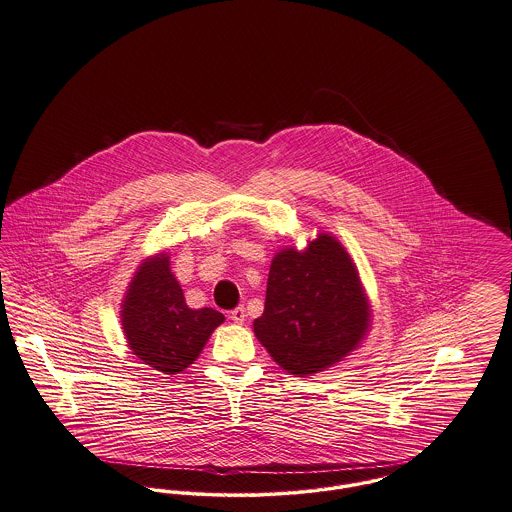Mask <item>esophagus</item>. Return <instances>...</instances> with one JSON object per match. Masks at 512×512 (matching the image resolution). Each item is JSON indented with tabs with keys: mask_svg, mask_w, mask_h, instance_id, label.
Wrapping results in <instances>:
<instances>
[{
	"mask_svg": "<svg viewBox=\"0 0 512 512\" xmlns=\"http://www.w3.org/2000/svg\"><path fill=\"white\" fill-rule=\"evenodd\" d=\"M231 319H233L236 325H242V323L246 321V309H244L242 305H238L236 309H233V311H231Z\"/></svg>",
	"mask_w": 512,
	"mask_h": 512,
	"instance_id": "obj_1",
	"label": "esophagus"
}]
</instances>
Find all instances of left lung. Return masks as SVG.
<instances>
[{"instance_id": "obj_1", "label": "left lung", "mask_w": 512, "mask_h": 512, "mask_svg": "<svg viewBox=\"0 0 512 512\" xmlns=\"http://www.w3.org/2000/svg\"><path fill=\"white\" fill-rule=\"evenodd\" d=\"M372 326V305L340 240L319 233L303 250L272 260L266 305L254 334L281 370L315 375L354 352Z\"/></svg>"}]
</instances>
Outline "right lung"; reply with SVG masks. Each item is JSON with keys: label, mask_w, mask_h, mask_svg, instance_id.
<instances>
[{"label": "right lung", "mask_w": 512, "mask_h": 512, "mask_svg": "<svg viewBox=\"0 0 512 512\" xmlns=\"http://www.w3.org/2000/svg\"><path fill=\"white\" fill-rule=\"evenodd\" d=\"M223 323L225 315L211 307H187L182 285L170 270L168 252L140 262L121 303L127 346L142 364L168 375L189 368Z\"/></svg>", "instance_id": "right-lung-1"}]
</instances>
